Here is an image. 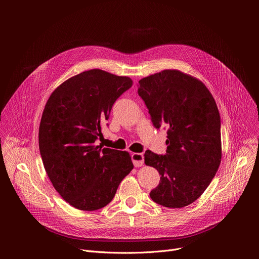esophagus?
Wrapping results in <instances>:
<instances>
[{"label": "esophagus", "instance_id": "34e87169", "mask_svg": "<svg viewBox=\"0 0 259 259\" xmlns=\"http://www.w3.org/2000/svg\"><path fill=\"white\" fill-rule=\"evenodd\" d=\"M131 159H132V162L134 164L135 167H140L143 165V161H144V156L142 154H139V153H133L131 155Z\"/></svg>", "mask_w": 259, "mask_h": 259}]
</instances>
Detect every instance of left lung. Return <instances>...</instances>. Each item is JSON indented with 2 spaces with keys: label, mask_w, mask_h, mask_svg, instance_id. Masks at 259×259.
<instances>
[{
  "label": "left lung",
  "mask_w": 259,
  "mask_h": 259,
  "mask_svg": "<svg viewBox=\"0 0 259 259\" xmlns=\"http://www.w3.org/2000/svg\"><path fill=\"white\" fill-rule=\"evenodd\" d=\"M138 84L154 126L168 127L166 155L144 154V163L161 175L150 196L164 207H186L201 197L220 165L216 102L200 80L177 69L162 70Z\"/></svg>",
  "instance_id": "8db88e82"
}]
</instances>
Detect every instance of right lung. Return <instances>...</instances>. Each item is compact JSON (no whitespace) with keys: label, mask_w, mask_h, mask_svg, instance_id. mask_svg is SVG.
<instances>
[{"label":"right lung","mask_w":259,"mask_h":259,"mask_svg":"<svg viewBox=\"0 0 259 259\" xmlns=\"http://www.w3.org/2000/svg\"><path fill=\"white\" fill-rule=\"evenodd\" d=\"M133 82L101 70L73 76L50 95L39 128V147L54 189L84 211L106 206L133 169L127 152L95 145L115 101Z\"/></svg>","instance_id":"add662e5"}]
</instances>
